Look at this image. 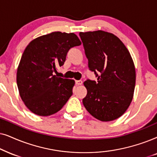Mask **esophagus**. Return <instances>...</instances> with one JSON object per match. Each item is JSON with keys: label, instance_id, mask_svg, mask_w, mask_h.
<instances>
[{"label": "esophagus", "instance_id": "esophagus-1", "mask_svg": "<svg viewBox=\"0 0 157 157\" xmlns=\"http://www.w3.org/2000/svg\"><path fill=\"white\" fill-rule=\"evenodd\" d=\"M75 84L77 85H80L82 84V80H76L75 81Z\"/></svg>", "mask_w": 157, "mask_h": 157}]
</instances>
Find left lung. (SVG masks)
<instances>
[{
	"instance_id": "left-lung-1",
	"label": "left lung",
	"mask_w": 157,
	"mask_h": 157,
	"mask_svg": "<svg viewBox=\"0 0 157 157\" xmlns=\"http://www.w3.org/2000/svg\"><path fill=\"white\" fill-rule=\"evenodd\" d=\"M79 34L88 67L98 77L97 82H84L87 93L83 105L98 120H116L126 112L133 99L136 70L132 57L124 44L111 33L98 30Z\"/></svg>"
}]
</instances>
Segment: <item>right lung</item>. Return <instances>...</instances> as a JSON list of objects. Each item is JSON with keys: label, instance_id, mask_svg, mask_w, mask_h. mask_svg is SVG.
Here are the masks:
<instances>
[{"label": "right lung", "instance_id": "right-lung-1", "mask_svg": "<svg viewBox=\"0 0 157 157\" xmlns=\"http://www.w3.org/2000/svg\"><path fill=\"white\" fill-rule=\"evenodd\" d=\"M81 41L74 33L55 31L33 39L25 49L16 74L21 98L34 114L48 116L62 109L72 95L75 80L57 77L72 47Z\"/></svg>", "mask_w": 157, "mask_h": 157}]
</instances>
